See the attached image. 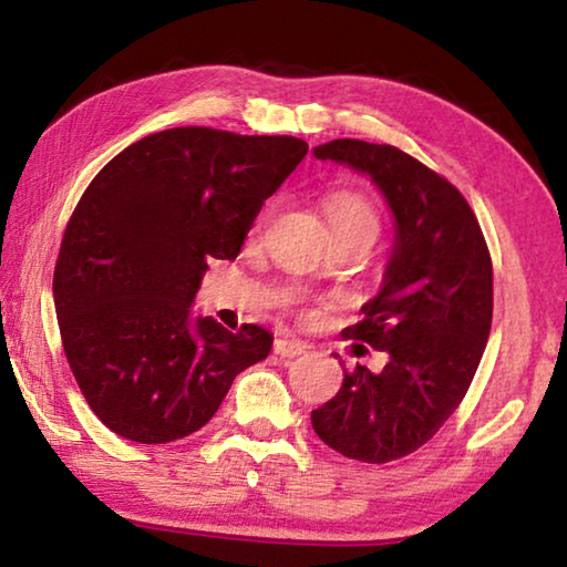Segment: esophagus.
<instances>
[{
	"label": "esophagus",
	"mask_w": 567,
	"mask_h": 567,
	"mask_svg": "<svg viewBox=\"0 0 567 567\" xmlns=\"http://www.w3.org/2000/svg\"><path fill=\"white\" fill-rule=\"evenodd\" d=\"M275 354L280 358H297V354L305 352V344L300 340H290V338H277L275 340Z\"/></svg>",
	"instance_id": "34e87169"
}]
</instances>
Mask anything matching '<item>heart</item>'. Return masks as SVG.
Returning a JSON list of instances; mask_svg holds the SVG:
<instances>
[{"mask_svg":"<svg viewBox=\"0 0 567 567\" xmlns=\"http://www.w3.org/2000/svg\"><path fill=\"white\" fill-rule=\"evenodd\" d=\"M324 217L332 235L372 233L378 235V213L368 197L352 189H338L324 197Z\"/></svg>","mask_w":567,"mask_h":567,"instance_id":"b5f03b06","label":"heart"}]
</instances>
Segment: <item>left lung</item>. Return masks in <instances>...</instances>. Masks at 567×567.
<instances>
[{"label":"left lung","instance_id":"8db88e82","mask_svg":"<svg viewBox=\"0 0 567 567\" xmlns=\"http://www.w3.org/2000/svg\"><path fill=\"white\" fill-rule=\"evenodd\" d=\"M315 157L370 175L395 215L382 290L342 330L388 364L344 370L338 395L312 410L324 445L382 465L425 445L463 402L491 334L493 260L460 189L408 152L332 140Z\"/></svg>","mask_w":567,"mask_h":567}]
</instances>
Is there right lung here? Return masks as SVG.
<instances>
[{
	"instance_id": "obj_1",
	"label": "right lung",
	"mask_w": 567,
	"mask_h": 567,
	"mask_svg": "<svg viewBox=\"0 0 567 567\" xmlns=\"http://www.w3.org/2000/svg\"><path fill=\"white\" fill-rule=\"evenodd\" d=\"M307 155L285 134L155 132L84 189L54 265L62 348L84 400L142 445L207 425L272 334L189 318L207 260H235L265 199Z\"/></svg>"
}]
</instances>
